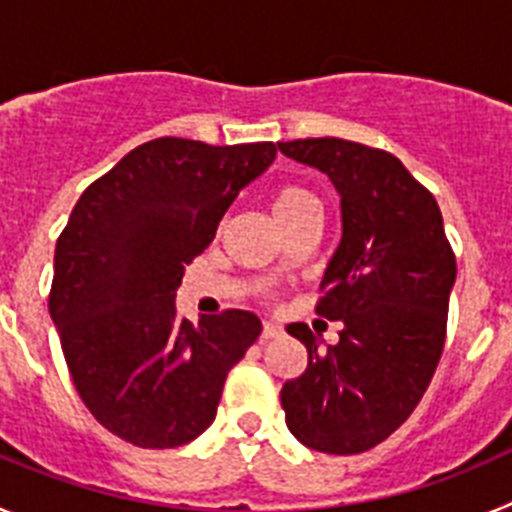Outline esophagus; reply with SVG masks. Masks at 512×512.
<instances>
[{
	"instance_id": "34e87169",
	"label": "esophagus",
	"mask_w": 512,
	"mask_h": 512,
	"mask_svg": "<svg viewBox=\"0 0 512 512\" xmlns=\"http://www.w3.org/2000/svg\"><path fill=\"white\" fill-rule=\"evenodd\" d=\"M284 330L282 325L274 323V320H264V328H261V341H271V338H279Z\"/></svg>"
}]
</instances>
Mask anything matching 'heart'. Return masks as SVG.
I'll return each mask as SVG.
<instances>
[{"label": "heart", "mask_w": 512, "mask_h": 512, "mask_svg": "<svg viewBox=\"0 0 512 512\" xmlns=\"http://www.w3.org/2000/svg\"><path fill=\"white\" fill-rule=\"evenodd\" d=\"M305 207H315V197L302 187L277 189V192H274V200H271V210H274V217H277V220L295 215V212L305 210Z\"/></svg>", "instance_id": "1"}]
</instances>
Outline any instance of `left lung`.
Instances as JSON below:
<instances>
[{"instance_id": "obj_1", "label": "left lung", "mask_w": 512, "mask_h": 512, "mask_svg": "<svg viewBox=\"0 0 512 512\" xmlns=\"http://www.w3.org/2000/svg\"><path fill=\"white\" fill-rule=\"evenodd\" d=\"M323 171L341 197V243L323 274L318 315L341 320L320 351L305 323L307 369L282 387L287 428L307 449L361 454L395 433L431 384L456 279L438 202L400 158L343 138L277 143Z\"/></svg>"}]
</instances>
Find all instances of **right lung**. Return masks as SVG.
Here are the masks:
<instances>
[{
  "label": "right lung",
  "instance_id": "1",
  "mask_svg": "<svg viewBox=\"0 0 512 512\" xmlns=\"http://www.w3.org/2000/svg\"><path fill=\"white\" fill-rule=\"evenodd\" d=\"M274 156V143L156 138L76 202L56 243L48 310L76 392L122 441L176 449L205 433L225 377L261 336L248 310L197 325L179 318L176 289Z\"/></svg>",
  "mask_w": 512,
  "mask_h": 512
}]
</instances>
